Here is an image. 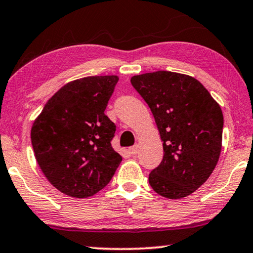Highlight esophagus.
Returning a JSON list of instances; mask_svg holds the SVG:
<instances>
[{"mask_svg": "<svg viewBox=\"0 0 253 253\" xmlns=\"http://www.w3.org/2000/svg\"><path fill=\"white\" fill-rule=\"evenodd\" d=\"M129 153L131 154V156H136V154L138 153V146L134 145V146H131V148H129Z\"/></svg>", "mask_w": 253, "mask_h": 253, "instance_id": "34e87169", "label": "esophagus"}]
</instances>
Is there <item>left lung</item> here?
<instances>
[{
  "instance_id": "1",
  "label": "left lung",
  "mask_w": 253,
  "mask_h": 253,
  "mask_svg": "<svg viewBox=\"0 0 253 253\" xmlns=\"http://www.w3.org/2000/svg\"><path fill=\"white\" fill-rule=\"evenodd\" d=\"M130 83L150 107L164 142L163 161L150 172V185L161 197L185 198L209 178L219 159V104L187 75L160 70L133 76Z\"/></svg>"
}]
</instances>
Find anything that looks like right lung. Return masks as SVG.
Instances as JSON below:
<instances>
[{"mask_svg": "<svg viewBox=\"0 0 253 253\" xmlns=\"http://www.w3.org/2000/svg\"><path fill=\"white\" fill-rule=\"evenodd\" d=\"M118 76H90L62 86L33 124L35 158L48 182L69 197L108 185L123 158L112 149L116 125L104 114Z\"/></svg>", "mask_w": 253, "mask_h": 253, "instance_id": "add662e5", "label": "right lung"}]
</instances>
